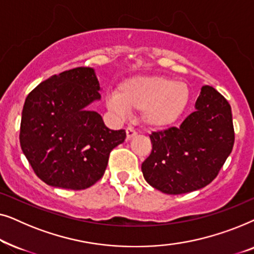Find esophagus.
<instances>
[{"label":"esophagus","mask_w":254,"mask_h":254,"mask_svg":"<svg viewBox=\"0 0 254 254\" xmlns=\"http://www.w3.org/2000/svg\"><path fill=\"white\" fill-rule=\"evenodd\" d=\"M136 130L134 129L133 127H128L126 129V135H127V140H130L131 137H134L135 135H136Z\"/></svg>","instance_id":"esophagus-1"}]
</instances>
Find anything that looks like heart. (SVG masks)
<instances>
[{"instance_id": "b5f03b06", "label": "heart", "mask_w": 254, "mask_h": 254, "mask_svg": "<svg viewBox=\"0 0 254 254\" xmlns=\"http://www.w3.org/2000/svg\"><path fill=\"white\" fill-rule=\"evenodd\" d=\"M189 100L190 90L185 83L161 76H143L124 81L116 95L107 97L106 105L118 116H124L126 109L141 111L145 125L161 128L175 123Z\"/></svg>"}]
</instances>
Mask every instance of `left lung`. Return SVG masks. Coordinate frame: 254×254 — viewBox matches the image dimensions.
Wrapping results in <instances>:
<instances>
[{"label":"left lung","instance_id":"obj_1","mask_svg":"<svg viewBox=\"0 0 254 254\" xmlns=\"http://www.w3.org/2000/svg\"><path fill=\"white\" fill-rule=\"evenodd\" d=\"M180 127L152 131V149L142 163L144 179L166 194L202 189L216 178L235 143L231 106L213 86L204 85Z\"/></svg>","mask_w":254,"mask_h":254}]
</instances>
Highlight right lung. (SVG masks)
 <instances>
[{
  "mask_svg": "<svg viewBox=\"0 0 254 254\" xmlns=\"http://www.w3.org/2000/svg\"><path fill=\"white\" fill-rule=\"evenodd\" d=\"M95 70L78 67L37 85L24 103L19 142L33 171L47 185L85 190L104 176L109 156L126 138L89 104L100 98Z\"/></svg>",
  "mask_w": 254,
  "mask_h": 254,
  "instance_id": "right-lung-1",
  "label": "right lung"
}]
</instances>
